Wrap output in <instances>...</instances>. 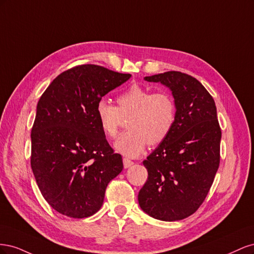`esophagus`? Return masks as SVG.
Returning a JSON list of instances; mask_svg holds the SVG:
<instances>
[{
  "label": "esophagus",
  "mask_w": 254,
  "mask_h": 254,
  "mask_svg": "<svg viewBox=\"0 0 254 254\" xmlns=\"http://www.w3.org/2000/svg\"><path fill=\"white\" fill-rule=\"evenodd\" d=\"M123 163H124V167L125 168H128V167H130V166H132L133 165V162L132 161H130L129 159H127V158H124L123 159Z\"/></svg>",
  "instance_id": "1"
}]
</instances>
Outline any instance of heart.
Returning a JSON list of instances; mask_svg holds the SVG:
<instances>
[{"mask_svg": "<svg viewBox=\"0 0 254 254\" xmlns=\"http://www.w3.org/2000/svg\"><path fill=\"white\" fill-rule=\"evenodd\" d=\"M118 107L107 99H98L95 115L102 131L109 137H115L127 119L128 131L114 142V148L123 156L135 158L146 146L157 145L164 141L173 129L176 120L174 98L165 92L151 93L139 84H132L117 97Z\"/></svg>", "mask_w": 254, "mask_h": 254, "instance_id": "obj_1", "label": "heart"}]
</instances>
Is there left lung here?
<instances>
[{"label": "left lung", "instance_id": "left-lung-1", "mask_svg": "<svg viewBox=\"0 0 254 254\" xmlns=\"http://www.w3.org/2000/svg\"><path fill=\"white\" fill-rule=\"evenodd\" d=\"M170 89L176 104L173 129L143 161L148 179L137 200L149 216L176 221L201 205L219 166L221 130L216 106L196 78L181 72L144 77Z\"/></svg>", "mask_w": 254, "mask_h": 254}]
</instances>
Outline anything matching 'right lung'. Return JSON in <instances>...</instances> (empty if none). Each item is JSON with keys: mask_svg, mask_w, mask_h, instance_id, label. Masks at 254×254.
Masks as SVG:
<instances>
[{"mask_svg": "<svg viewBox=\"0 0 254 254\" xmlns=\"http://www.w3.org/2000/svg\"><path fill=\"white\" fill-rule=\"evenodd\" d=\"M131 75L95 64L58 75L40 97L32 129L30 165L42 196L72 218L95 214L108 183L123 171L95 115L98 99Z\"/></svg>", "mask_w": 254, "mask_h": 254, "instance_id": "obj_1", "label": "right lung"}]
</instances>
